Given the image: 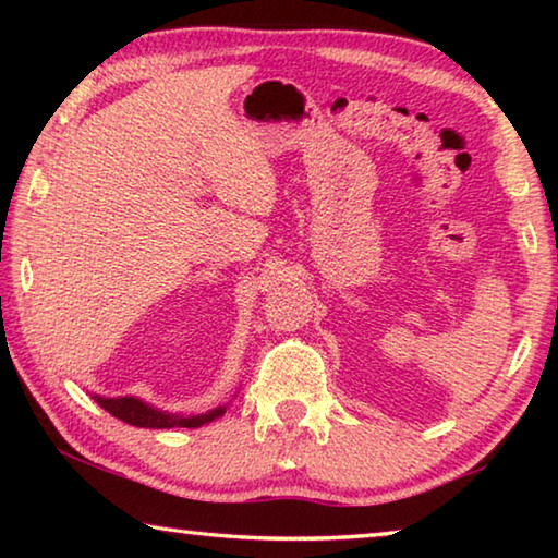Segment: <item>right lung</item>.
I'll return each instance as SVG.
<instances>
[{"label": "right lung", "instance_id": "obj_1", "mask_svg": "<svg viewBox=\"0 0 558 558\" xmlns=\"http://www.w3.org/2000/svg\"><path fill=\"white\" fill-rule=\"evenodd\" d=\"M100 409H106L116 418L130 423L137 428H199L204 423H211L214 418L226 413V405L219 409L206 411V413H192V415H179L159 411L155 405L145 403L135 396H118V399H108V396H93Z\"/></svg>", "mask_w": 558, "mask_h": 558}]
</instances>
